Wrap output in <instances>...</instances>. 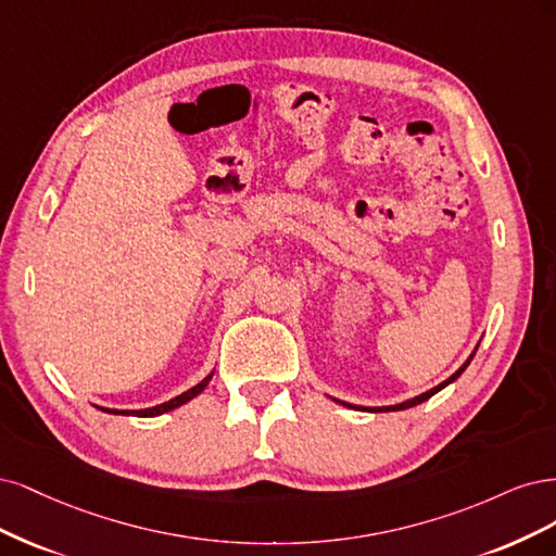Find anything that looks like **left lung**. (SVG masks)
Returning <instances> with one entry per match:
<instances>
[{
  "label": "left lung",
  "instance_id": "1",
  "mask_svg": "<svg viewBox=\"0 0 556 556\" xmlns=\"http://www.w3.org/2000/svg\"><path fill=\"white\" fill-rule=\"evenodd\" d=\"M478 351V349H476ZM476 351L471 353V357L476 355ZM471 357H469V361L467 363H464L453 376H451V379H445L443 383H439L437 388H432V390H427V392H422V395H418V397H414V400H408V402H402V404H395V406H383V408H374V410H402V408H410V406H416V404H422L425 400H429V397H432V395H437V392L441 390V388H445L447 383H453L455 379H457V376L464 371V369H467L469 367V363H471ZM344 406H349V404H344Z\"/></svg>",
  "mask_w": 556,
  "mask_h": 556
}]
</instances>
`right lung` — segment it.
Wrapping results in <instances>:
<instances>
[{
    "mask_svg": "<svg viewBox=\"0 0 556 556\" xmlns=\"http://www.w3.org/2000/svg\"><path fill=\"white\" fill-rule=\"evenodd\" d=\"M212 374H214V371H212ZM212 374L205 376V379H203L199 386H193L191 390L182 392V395H177V397H173V400H168V402H164V404H159V406H152V408H142V410H113V408H101V410H109V414H122V416H140V418L161 416V414H166V410H173V408H177V406L187 404V402L193 400L195 395H201V392L205 390V386L210 383Z\"/></svg>",
    "mask_w": 556,
    "mask_h": 556,
    "instance_id": "right-lung-1",
    "label": "right lung"
}]
</instances>
